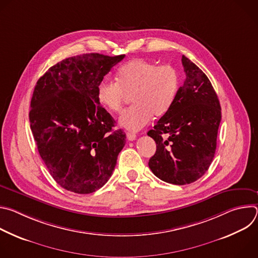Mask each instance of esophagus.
I'll return each instance as SVG.
<instances>
[{
	"label": "esophagus",
	"mask_w": 258,
	"mask_h": 258,
	"mask_svg": "<svg viewBox=\"0 0 258 258\" xmlns=\"http://www.w3.org/2000/svg\"><path fill=\"white\" fill-rule=\"evenodd\" d=\"M126 138L128 141H134L137 138V135L134 133H126Z\"/></svg>",
	"instance_id": "34e87169"
}]
</instances>
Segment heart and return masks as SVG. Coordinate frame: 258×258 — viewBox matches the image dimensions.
<instances>
[{
  "instance_id": "obj_1",
  "label": "heart",
  "mask_w": 258,
  "mask_h": 258,
  "mask_svg": "<svg viewBox=\"0 0 258 258\" xmlns=\"http://www.w3.org/2000/svg\"><path fill=\"white\" fill-rule=\"evenodd\" d=\"M179 77L171 65H159L146 59H134L118 70L116 82L104 81L97 90L99 104L111 112H119L128 96L133 105L119 117V125L139 131L152 116L164 115L177 94Z\"/></svg>"
}]
</instances>
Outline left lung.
I'll return each mask as SVG.
<instances>
[{"label":"left lung","mask_w":258,"mask_h":258,"mask_svg":"<svg viewBox=\"0 0 258 258\" xmlns=\"http://www.w3.org/2000/svg\"><path fill=\"white\" fill-rule=\"evenodd\" d=\"M181 63L186 80L168 111L148 132L156 142L149 167L173 185L191 183L207 171L222 119L217 95L205 73L183 55Z\"/></svg>","instance_id":"obj_1"}]
</instances>
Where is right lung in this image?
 I'll list each match as a JSON object with an SVG mask.
<instances>
[{
    "mask_svg": "<svg viewBox=\"0 0 258 258\" xmlns=\"http://www.w3.org/2000/svg\"><path fill=\"white\" fill-rule=\"evenodd\" d=\"M125 55L90 53L49 68L34 87L30 128L52 177L67 191L90 194L111 176L125 134L99 104L104 77Z\"/></svg>",
    "mask_w": 258,
    "mask_h": 258,
    "instance_id": "add662e5",
    "label": "right lung"
}]
</instances>
